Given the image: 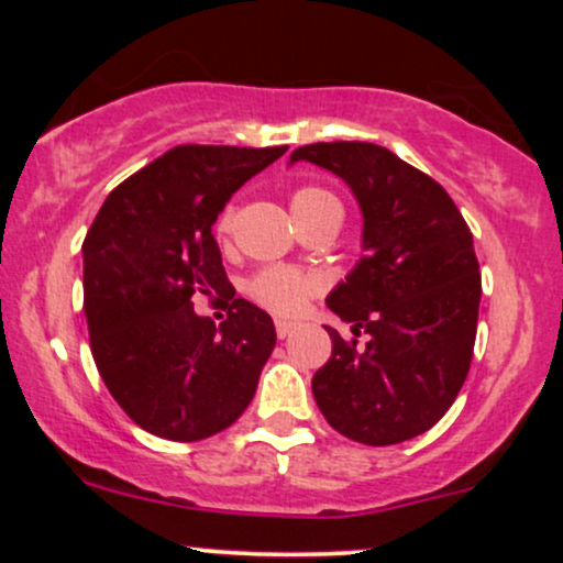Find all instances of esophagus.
<instances>
[{"label":"esophagus","mask_w":563,"mask_h":563,"mask_svg":"<svg viewBox=\"0 0 563 563\" xmlns=\"http://www.w3.org/2000/svg\"><path fill=\"white\" fill-rule=\"evenodd\" d=\"M296 322L290 320H275V331H277V339H288L290 333H294Z\"/></svg>","instance_id":"esophagus-1"}]
</instances>
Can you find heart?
I'll use <instances>...</instances> for the list:
<instances>
[{"instance_id": "1", "label": "heart", "mask_w": 563, "mask_h": 563, "mask_svg": "<svg viewBox=\"0 0 563 563\" xmlns=\"http://www.w3.org/2000/svg\"><path fill=\"white\" fill-rule=\"evenodd\" d=\"M290 211H294L296 224L309 222V219L325 214V211H341L339 200L322 187H299L290 192ZM232 228V209H224L217 222L219 238H228ZM322 288V280L312 273L290 267H267L256 273L249 283L251 299L260 301L262 307L273 309L277 314H296L307 303L309 296H314Z\"/></svg>"}]
</instances>
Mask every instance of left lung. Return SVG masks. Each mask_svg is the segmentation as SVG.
I'll list each match as a JSON object with an SVG mask.
<instances>
[{"label":"left lung","instance_id":"1","mask_svg":"<svg viewBox=\"0 0 563 563\" xmlns=\"http://www.w3.org/2000/svg\"><path fill=\"white\" fill-rule=\"evenodd\" d=\"M344 179L363 214V260L325 303L367 344L325 325L333 354L314 402L354 442L399 444L429 431L468 376L482 277L474 235L442 185L373 142H314L290 153Z\"/></svg>","mask_w":563,"mask_h":563}]
</instances>
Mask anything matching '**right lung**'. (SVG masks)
I'll list each match as a JSON object with an SVG mask.
<instances>
[{
	"mask_svg": "<svg viewBox=\"0 0 563 563\" xmlns=\"http://www.w3.org/2000/svg\"><path fill=\"white\" fill-rule=\"evenodd\" d=\"M286 147L179 145L121 183L84 254V314L108 391L140 429L198 442L241 418L275 349V322L235 299L214 228L224 203ZM224 295L229 320L191 309Z\"/></svg>",
	"mask_w": 563,
	"mask_h": 563,
	"instance_id": "obj_1",
	"label": "right lung"
}]
</instances>
